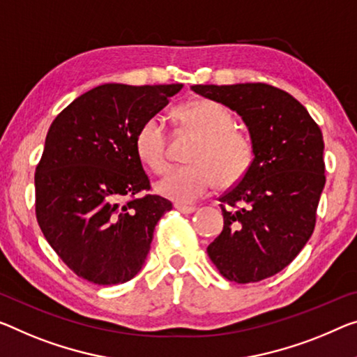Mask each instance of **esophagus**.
<instances>
[{
	"mask_svg": "<svg viewBox=\"0 0 357 357\" xmlns=\"http://www.w3.org/2000/svg\"><path fill=\"white\" fill-rule=\"evenodd\" d=\"M174 207L178 212H182V213H193V212H196V206H185V204H180V202H175Z\"/></svg>",
	"mask_w": 357,
	"mask_h": 357,
	"instance_id": "obj_1",
	"label": "esophagus"
}]
</instances>
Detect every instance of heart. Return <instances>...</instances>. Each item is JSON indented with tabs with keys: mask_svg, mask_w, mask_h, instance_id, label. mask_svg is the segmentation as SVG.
<instances>
[{
	"mask_svg": "<svg viewBox=\"0 0 357 357\" xmlns=\"http://www.w3.org/2000/svg\"><path fill=\"white\" fill-rule=\"evenodd\" d=\"M177 118L202 135L195 148L190 166L171 167L158 180V193L180 204L197 201L218 185L238 180L250 162V148L243 135L234 132V118L222 103L196 98L177 109ZM135 153L140 161L161 171L166 164V130L158 116L148 118L137 130Z\"/></svg>",
	"mask_w": 357,
	"mask_h": 357,
	"instance_id": "heart-1",
	"label": "heart"
}]
</instances>
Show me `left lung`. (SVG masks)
Instances as JSON below:
<instances>
[{
    "label": "left lung",
    "instance_id": "obj_1",
    "mask_svg": "<svg viewBox=\"0 0 357 357\" xmlns=\"http://www.w3.org/2000/svg\"><path fill=\"white\" fill-rule=\"evenodd\" d=\"M191 89L233 109L249 129L254 160L218 197L223 229L207 254L228 281L259 282L284 270L314 231L326 185L322 132L297 98L270 84Z\"/></svg>",
    "mask_w": 357,
    "mask_h": 357
}]
</instances>
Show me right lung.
<instances>
[{"label":"right lung","mask_w":357,"mask_h":357,"mask_svg":"<svg viewBox=\"0 0 357 357\" xmlns=\"http://www.w3.org/2000/svg\"><path fill=\"white\" fill-rule=\"evenodd\" d=\"M183 84H102L75 98L47 130L35 172L36 220L71 271L98 286L132 279L172 202L151 188L135 153L142 123Z\"/></svg>","instance_id":"obj_1"}]
</instances>
